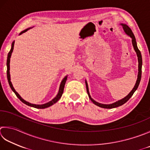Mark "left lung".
<instances>
[{
    "mask_svg": "<svg viewBox=\"0 0 150 150\" xmlns=\"http://www.w3.org/2000/svg\"><path fill=\"white\" fill-rule=\"evenodd\" d=\"M120 25H122L123 29H124V31L125 32V33L128 36H129L131 39H132V44H133V48L134 51L136 52L137 53V56L138 57V62H139V72H138V75H137V80L136 81L135 85H134L133 88L132 89V90L129 92V93L127 96H125V98H124L122 99H120V100L117 101L114 103H112L110 104H103V103H100L97 102L94 99H93L91 97L90 92H89V89H88V85L87 81L86 80H85V83H86V90H87V93L88 95L89 98L90 99V100L92 101L93 103H94L97 106H98L99 107L101 108H116L121 106V105H124L125 103L127 102L131 96L133 95V93H134V92L137 90V89L139 87V85L140 84V79H141V75H142V55H141V52L139 51V48L137 47V43L136 42V38L134 37V34L132 32L131 29L129 27V26L126 25V24H124V23H120Z\"/></svg>",
    "mask_w": 150,
    "mask_h": 150,
    "instance_id": "obj_1",
    "label": "left lung"
}]
</instances>
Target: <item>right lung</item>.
Returning <instances> with one entry per match:
<instances>
[{
  "label": "right lung",
  "mask_w": 150,
  "mask_h": 150,
  "mask_svg": "<svg viewBox=\"0 0 150 150\" xmlns=\"http://www.w3.org/2000/svg\"><path fill=\"white\" fill-rule=\"evenodd\" d=\"M32 28L31 27L30 28H28L27 29H25V30H23L21 33L19 34V35L22 34L23 33H25V32H26V31H27L28 30H29V29ZM14 43H15V41H13V42H12V44H11V49L10 52H8V58H7V62H6V66H7V79H8V83H9V85H10V86L11 88V89L12 90L13 92L15 93V94L16 95V96L23 103L26 104V105H28V106H30V107H34V108H47V107H49L50 106H51V105H54V103H56L59 99H60V98L62 97V93H63V92H64V86H65V84H66V82L67 81V75L65 76L64 77V78L62 79V81L61 83L60 84V87H59V90H58V92L57 93V95L56 96V97L54 98H53L52 99L51 101H50L47 103H46L45 104H42V105H36V104H32V103H29L28 101H25V99H23L21 97V96L18 93H17L16 90L14 89V88L13 86L12 85V83H11V78H10V58H11V53H12L13 52V47H14Z\"/></svg>",
  "instance_id": "right-lung-1"
}]
</instances>
